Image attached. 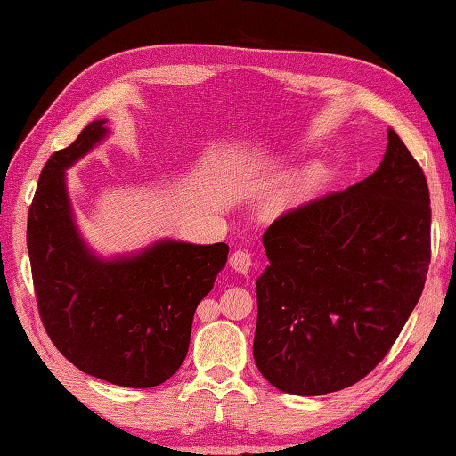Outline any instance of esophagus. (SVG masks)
Returning a JSON list of instances; mask_svg holds the SVG:
<instances>
[{
	"label": "esophagus",
	"instance_id": "1",
	"mask_svg": "<svg viewBox=\"0 0 456 456\" xmlns=\"http://www.w3.org/2000/svg\"><path fill=\"white\" fill-rule=\"evenodd\" d=\"M231 268L235 270L239 274H248L250 268H253V256L247 250H235L233 255H231Z\"/></svg>",
	"mask_w": 456,
	"mask_h": 456
}]
</instances>
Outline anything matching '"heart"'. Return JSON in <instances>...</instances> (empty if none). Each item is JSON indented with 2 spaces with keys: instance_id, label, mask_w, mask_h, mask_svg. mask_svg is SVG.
Segmentation results:
<instances>
[{
  "instance_id": "b5f03b06",
  "label": "heart",
  "mask_w": 456,
  "mask_h": 456,
  "mask_svg": "<svg viewBox=\"0 0 456 456\" xmlns=\"http://www.w3.org/2000/svg\"><path fill=\"white\" fill-rule=\"evenodd\" d=\"M323 178L325 172L322 167H307L299 170L284 183V188L276 193L273 201H270V213L273 216H284V213L299 208L319 190V186L323 183Z\"/></svg>"
}]
</instances>
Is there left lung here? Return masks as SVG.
<instances>
[{"label": "left lung", "instance_id": "8db88e82", "mask_svg": "<svg viewBox=\"0 0 456 456\" xmlns=\"http://www.w3.org/2000/svg\"><path fill=\"white\" fill-rule=\"evenodd\" d=\"M256 280L260 374L274 388H348L388 354L418 305L431 263L429 188L388 129L374 174L280 216Z\"/></svg>", "mask_w": 456, "mask_h": 456}]
</instances>
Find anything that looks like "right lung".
Instances as JSON below:
<instances>
[{"mask_svg":"<svg viewBox=\"0 0 456 456\" xmlns=\"http://www.w3.org/2000/svg\"><path fill=\"white\" fill-rule=\"evenodd\" d=\"M92 121L54 152L28 209L27 248L43 325L82 372L127 388L167 382L188 354L196 307L227 263L229 247L162 239L102 258L76 227L66 170L108 137Z\"/></svg>","mask_w":456,"mask_h":456,"instance_id":"1","label":"right lung"}]
</instances>
